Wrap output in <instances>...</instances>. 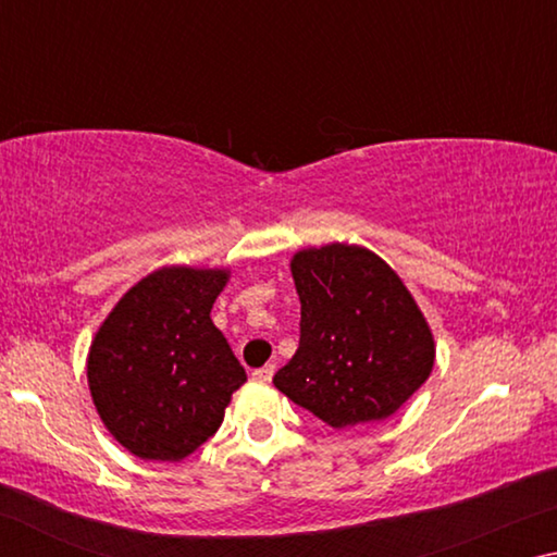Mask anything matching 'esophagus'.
<instances>
[{
	"mask_svg": "<svg viewBox=\"0 0 557 557\" xmlns=\"http://www.w3.org/2000/svg\"><path fill=\"white\" fill-rule=\"evenodd\" d=\"M272 375H275V366H272V363H268V366H262V369L252 371V379L260 381V383H270Z\"/></svg>",
	"mask_w": 557,
	"mask_h": 557,
	"instance_id": "34e87169",
	"label": "esophagus"
}]
</instances>
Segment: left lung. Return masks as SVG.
I'll list each match as a JSON object with an SVG mask.
<instances>
[{
  "mask_svg": "<svg viewBox=\"0 0 557 557\" xmlns=\"http://www.w3.org/2000/svg\"><path fill=\"white\" fill-rule=\"evenodd\" d=\"M292 277L299 348L272 379L275 388L336 430L391 418L435 363L408 287L375 252L344 243L297 252Z\"/></svg>",
  "mask_w": 557,
  "mask_h": 557,
  "instance_id": "obj_1",
  "label": "left lung"
}]
</instances>
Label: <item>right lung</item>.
<instances>
[{"mask_svg":"<svg viewBox=\"0 0 557 557\" xmlns=\"http://www.w3.org/2000/svg\"><path fill=\"white\" fill-rule=\"evenodd\" d=\"M225 280V270L162 268L139 280L98 329L88 354L92 403L135 457L191 455L248 381L211 322Z\"/></svg>","mask_w":557,"mask_h":557,"instance_id":"add662e5","label":"right lung"}]
</instances>
